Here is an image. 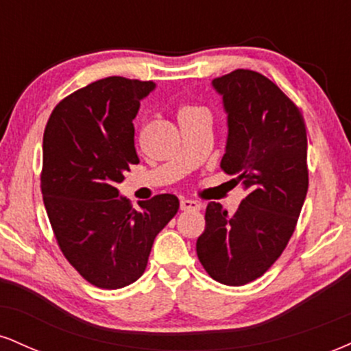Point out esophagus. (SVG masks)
I'll use <instances>...</instances> for the list:
<instances>
[{"instance_id":"34e87169","label":"esophagus","mask_w":351,"mask_h":351,"mask_svg":"<svg viewBox=\"0 0 351 351\" xmlns=\"http://www.w3.org/2000/svg\"><path fill=\"white\" fill-rule=\"evenodd\" d=\"M180 208L183 209V211H199L201 208H203V204L198 203V201H193V199H181L180 203Z\"/></svg>"}]
</instances>
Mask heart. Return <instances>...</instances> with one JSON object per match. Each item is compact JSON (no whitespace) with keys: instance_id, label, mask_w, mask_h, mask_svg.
I'll use <instances>...</instances> for the list:
<instances>
[{"instance_id":"obj_1","label":"heart","mask_w":351,"mask_h":351,"mask_svg":"<svg viewBox=\"0 0 351 351\" xmlns=\"http://www.w3.org/2000/svg\"><path fill=\"white\" fill-rule=\"evenodd\" d=\"M195 114H208V112L204 110V108L196 107V106H186V107H183L180 110V117H183V115H195Z\"/></svg>"}]
</instances>
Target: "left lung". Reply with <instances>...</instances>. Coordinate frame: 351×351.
<instances>
[{"label": "left lung", "mask_w": 351, "mask_h": 351, "mask_svg": "<svg viewBox=\"0 0 351 351\" xmlns=\"http://www.w3.org/2000/svg\"><path fill=\"white\" fill-rule=\"evenodd\" d=\"M213 86L228 112L221 170L247 195L231 216L208 204L196 254L215 280L244 285L271 269L295 231L308 189L307 130L299 107L259 72L236 69Z\"/></svg>", "instance_id": "8db88e82"}]
</instances>
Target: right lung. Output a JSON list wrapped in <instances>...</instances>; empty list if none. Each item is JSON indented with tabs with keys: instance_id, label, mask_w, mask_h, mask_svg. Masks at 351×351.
<instances>
[{
	"instance_id": "1",
	"label": "right lung",
	"mask_w": 351,
	"mask_h": 351,
	"mask_svg": "<svg viewBox=\"0 0 351 351\" xmlns=\"http://www.w3.org/2000/svg\"><path fill=\"white\" fill-rule=\"evenodd\" d=\"M155 84L114 75L54 107L43 138L41 191L60 252L88 284L122 289L145 272L156 234L178 213L175 195L136 211L117 184L138 163L132 120Z\"/></svg>"
}]
</instances>
